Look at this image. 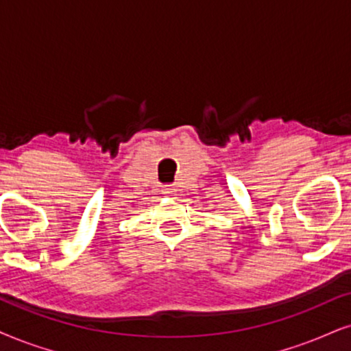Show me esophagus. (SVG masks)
Returning a JSON list of instances; mask_svg holds the SVG:
<instances>
[{
    "mask_svg": "<svg viewBox=\"0 0 351 351\" xmlns=\"http://www.w3.org/2000/svg\"><path fill=\"white\" fill-rule=\"evenodd\" d=\"M167 193H171V189H169V192Z\"/></svg>",
    "mask_w": 351,
    "mask_h": 351,
    "instance_id": "1",
    "label": "esophagus"
}]
</instances>
